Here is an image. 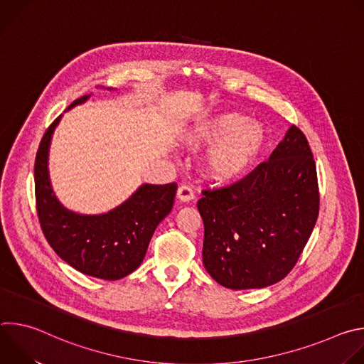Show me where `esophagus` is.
Wrapping results in <instances>:
<instances>
[{"label":"esophagus","mask_w":364,"mask_h":364,"mask_svg":"<svg viewBox=\"0 0 364 364\" xmlns=\"http://www.w3.org/2000/svg\"><path fill=\"white\" fill-rule=\"evenodd\" d=\"M177 197H178L180 201L187 203V201H191V200L194 198V191L191 190L190 186L183 184V186H180L178 190H177Z\"/></svg>","instance_id":"34e87169"}]
</instances>
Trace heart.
Instances as JSON below:
<instances>
[{"label": "heart", "mask_w": 364, "mask_h": 364, "mask_svg": "<svg viewBox=\"0 0 364 364\" xmlns=\"http://www.w3.org/2000/svg\"><path fill=\"white\" fill-rule=\"evenodd\" d=\"M265 141L262 124L236 112L207 118L186 135V144L193 149L215 144L205 157V173L222 183L242 177L261 155Z\"/></svg>", "instance_id": "1"}]
</instances>
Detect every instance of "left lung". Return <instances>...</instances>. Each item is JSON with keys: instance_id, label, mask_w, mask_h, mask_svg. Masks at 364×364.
I'll use <instances>...</instances> for the list:
<instances>
[{"instance_id": "left-lung-1", "label": "left lung", "mask_w": 364, "mask_h": 364, "mask_svg": "<svg viewBox=\"0 0 364 364\" xmlns=\"http://www.w3.org/2000/svg\"><path fill=\"white\" fill-rule=\"evenodd\" d=\"M318 204L313 152L292 125L268 161L229 187L203 191L205 271L230 289L279 282L313 233Z\"/></svg>"}]
</instances>
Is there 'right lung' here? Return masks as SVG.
I'll list each match as a JSON object with an SVG mask.
<instances>
[{
	"label": "right lung",
	"instance_id": "right-lung-1",
	"mask_svg": "<svg viewBox=\"0 0 364 364\" xmlns=\"http://www.w3.org/2000/svg\"><path fill=\"white\" fill-rule=\"evenodd\" d=\"M90 95L76 99L65 112L82 105ZM62 117L46 131L34 164L36 204L43 233L53 250L76 271L99 279H121L142 264L154 230L173 209L177 184H141L107 213L82 215L69 210L58 198L48 174L50 144Z\"/></svg>",
	"mask_w": 364,
	"mask_h": 364
}]
</instances>
